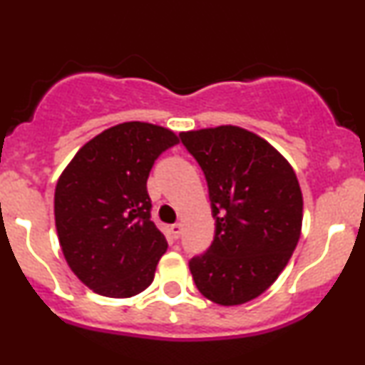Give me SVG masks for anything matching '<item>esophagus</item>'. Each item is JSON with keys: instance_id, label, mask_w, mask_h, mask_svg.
I'll return each mask as SVG.
<instances>
[{"instance_id": "34e87169", "label": "esophagus", "mask_w": 365, "mask_h": 365, "mask_svg": "<svg viewBox=\"0 0 365 365\" xmlns=\"http://www.w3.org/2000/svg\"><path fill=\"white\" fill-rule=\"evenodd\" d=\"M170 233H171V237L175 238V240H178L180 235H182V225H180V223H175V225H171V228H170Z\"/></svg>"}]
</instances>
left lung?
Here are the masks:
<instances>
[{
	"label": "left lung",
	"mask_w": 365,
	"mask_h": 365,
	"mask_svg": "<svg viewBox=\"0 0 365 365\" xmlns=\"http://www.w3.org/2000/svg\"><path fill=\"white\" fill-rule=\"evenodd\" d=\"M204 171L215 238L188 261L211 302L240 305L266 292L290 261L302 230V190L273 145L233 125L180 133Z\"/></svg>",
	"instance_id": "1"
}]
</instances>
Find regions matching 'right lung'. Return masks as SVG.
I'll list each match as a JSON object with an SVG mask.
<instances>
[{"label":"right lung","mask_w":365,"mask_h":365,"mask_svg":"<svg viewBox=\"0 0 365 365\" xmlns=\"http://www.w3.org/2000/svg\"><path fill=\"white\" fill-rule=\"evenodd\" d=\"M178 137L158 125L127 121L104 130L75 154L54 190V221L70 269L111 299L153 283L165 235L150 220L148 178Z\"/></svg>","instance_id":"obj_1"}]
</instances>
